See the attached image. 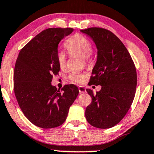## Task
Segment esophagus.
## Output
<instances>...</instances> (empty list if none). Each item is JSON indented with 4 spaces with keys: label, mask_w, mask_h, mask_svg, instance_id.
I'll return each instance as SVG.
<instances>
[{
    "label": "esophagus",
    "mask_w": 154,
    "mask_h": 154,
    "mask_svg": "<svg viewBox=\"0 0 154 154\" xmlns=\"http://www.w3.org/2000/svg\"><path fill=\"white\" fill-rule=\"evenodd\" d=\"M79 91L80 93H83L85 92V88H83V86H79Z\"/></svg>",
    "instance_id": "1"
}]
</instances>
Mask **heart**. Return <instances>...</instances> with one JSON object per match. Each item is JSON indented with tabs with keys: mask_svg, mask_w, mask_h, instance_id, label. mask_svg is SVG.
<instances>
[{
	"mask_svg": "<svg viewBox=\"0 0 154 154\" xmlns=\"http://www.w3.org/2000/svg\"><path fill=\"white\" fill-rule=\"evenodd\" d=\"M65 47L71 55H79L83 58L86 64L91 62V56L93 51V45L88 38L80 34L71 36L66 39L64 43ZM58 65L61 69H63L66 64V56L63 51H59L57 55ZM85 77V74L73 72L69 75V79L75 83H81Z\"/></svg>",
	"mask_w": 154,
	"mask_h": 154,
	"instance_id": "b5f03b06",
	"label": "heart"
}]
</instances>
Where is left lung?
<instances>
[{"label": "left lung", "mask_w": 154, "mask_h": 154, "mask_svg": "<svg viewBox=\"0 0 154 154\" xmlns=\"http://www.w3.org/2000/svg\"><path fill=\"white\" fill-rule=\"evenodd\" d=\"M81 32L93 39L97 49L88 85H101L95 94L86 89L92 102L85 109V118L97 128H111L124 118L134 98L137 83L134 63L125 46L112 32L100 27Z\"/></svg>", "instance_id": "left-lung-1"}]
</instances>
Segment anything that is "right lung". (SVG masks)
Segmentation results:
<instances>
[{"label": "right lung", "instance_id": "1", "mask_svg": "<svg viewBox=\"0 0 154 154\" xmlns=\"http://www.w3.org/2000/svg\"><path fill=\"white\" fill-rule=\"evenodd\" d=\"M73 28H49L38 34L20 51L14 70V92L25 116L43 129L59 127L66 119L79 91L73 84L61 91L51 85L60 70L58 45Z\"/></svg>", "mask_w": 154, "mask_h": 154}]
</instances>
